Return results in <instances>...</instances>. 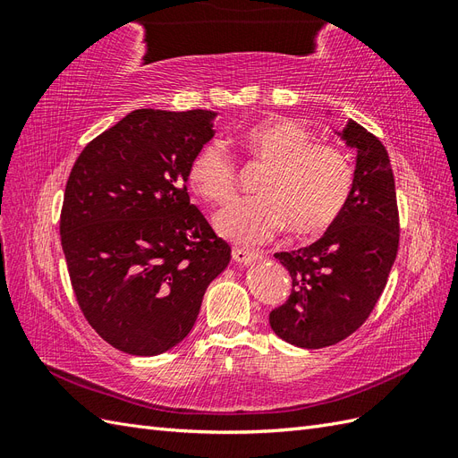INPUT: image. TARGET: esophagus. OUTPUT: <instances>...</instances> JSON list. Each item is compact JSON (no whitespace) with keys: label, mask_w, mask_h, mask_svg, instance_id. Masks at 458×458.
Listing matches in <instances>:
<instances>
[{"label":"esophagus","mask_w":458,"mask_h":458,"mask_svg":"<svg viewBox=\"0 0 458 458\" xmlns=\"http://www.w3.org/2000/svg\"><path fill=\"white\" fill-rule=\"evenodd\" d=\"M233 259L241 263V266H248V263H254L259 259L258 252L244 250V248H233Z\"/></svg>","instance_id":"1"}]
</instances>
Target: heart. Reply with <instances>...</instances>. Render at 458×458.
<instances>
[{"label":"heart","instance_id":"1","mask_svg":"<svg viewBox=\"0 0 458 458\" xmlns=\"http://www.w3.org/2000/svg\"><path fill=\"white\" fill-rule=\"evenodd\" d=\"M242 140L269 170L259 182V197L234 200L216 216L221 237L258 246L286 225L294 234H315L335 224L353 187L352 164L338 147L313 141L310 128L288 118L254 123ZM187 175L191 187L210 204H225L237 189V162L219 140L195 152Z\"/></svg>","mask_w":458,"mask_h":458}]
</instances>
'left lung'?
I'll return each instance as SVG.
<instances>
[{
    "label": "left lung",
    "instance_id": "obj_1",
    "mask_svg": "<svg viewBox=\"0 0 458 458\" xmlns=\"http://www.w3.org/2000/svg\"><path fill=\"white\" fill-rule=\"evenodd\" d=\"M332 110H327V116ZM355 150L352 195L318 241L279 259L293 276L288 301L269 313L273 332L303 350L338 344L377 306L399 246L395 182L384 145L357 122L335 130Z\"/></svg>",
    "mask_w": 458,
    "mask_h": 458
}]
</instances>
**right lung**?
Here are the masks:
<instances>
[{"label":"right lung","mask_w":458,"mask_h":458,"mask_svg":"<svg viewBox=\"0 0 458 458\" xmlns=\"http://www.w3.org/2000/svg\"><path fill=\"white\" fill-rule=\"evenodd\" d=\"M214 110L140 108L81 150L64 189L61 244L80 310L113 348L152 357L195 325L231 261L185 183Z\"/></svg>","instance_id":"add662e5"}]
</instances>
